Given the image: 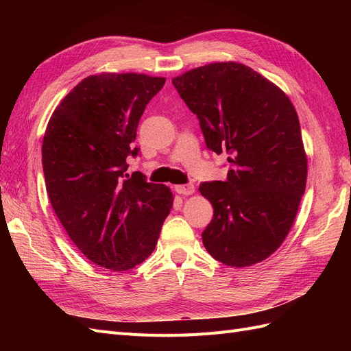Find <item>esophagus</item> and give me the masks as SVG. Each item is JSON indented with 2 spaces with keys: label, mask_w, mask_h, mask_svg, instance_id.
<instances>
[{
  "label": "esophagus",
  "mask_w": 351,
  "mask_h": 351,
  "mask_svg": "<svg viewBox=\"0 0 351 351\" xmlns=\"http://www.w3.org/2000/svg\"><path fill=\"white\" fill-rule=\"evenodd\" d=\"M174 190L180 195H192L195 192V186L193 184H180V186H176Z\"/></svg>",
  "instance_id": "34e87169"
}]
</instances>
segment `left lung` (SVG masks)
I'll return each mask as SVG.
<instances>
[{"label":"left lung","mask_w":351,"mask_h":351,"mask_svg":"<svg viewBox=\"0 0 351 351\" xmlns=\"http://www.w3.org/2000/svg\"><path fill=\"white\" fill-rule=\"evenodd\" d=\"M173 84L196 114L208 149L230 155L226 182L199 186L214 206L204 246L228 267L267 259L289 234L306 189L307 159L291 101L232 61L193 69Z\"/></svg>","instance_id":"8db88e82"}]
</instances>
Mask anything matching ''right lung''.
Wrapping results in <instances>:
<instances>
[{
    "mask_svg": "<svg viewBox=\"0 0 351 351\" xmlns=\"http://www.w3.org/2000/svg\"><path fill=\"white\" fill-rule=\"evenodd\" d=\"M164 77L102 73L83 79L52 112L42 143L51 205L79 250L105 269L127 271L154 252L173 206L164 184L125 174L137 125Z\"/></svg>",
    "mask_w": 351,
    "mask_h": 351,
    "instance_id": "1",
    "label": "right lung"
}]
</instances>
